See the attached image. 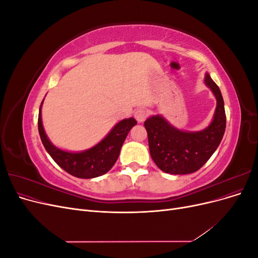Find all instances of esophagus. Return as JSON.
Returning <instances> with one entry per match:
<instances>
[{
	"instance_id": "obj_1",
	"label": "esophagus",
	"mask_w": 258,
	"mask_h": 258,
	"mask_svg": "<svg viewBox=\"0 0 258 258\" xmlns=\"http://www.w3.org/2000/svg\"><path fill=\"white\" fill-rule=\"evenodd\" d=\"M147 116H148V112L145 110V108H138V110L135 113L136 119L139 122H143L146 119Z\"/></svg>"
}]
</instances>
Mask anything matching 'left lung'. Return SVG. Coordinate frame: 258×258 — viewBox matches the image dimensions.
I'll return each instance as SVG.
<instances>
[{
    "mask_svg": "<svg viewBox=\"0 0 258 258\" xmlns=\"http://www.w3.org/2000/svg\"><path fill=\"white\" fill-rule=\"evenodd\" d=\"M205 83L217 101L210 126L198 132H185L169 124L161 116H152L144 122L152 159L163 172L188 174L198 171L220 145L226 128L224 100L218 86L207 74Z\"/></svg>",
    "mask_w": 258,
    "mask_h": 258,
    "instance_id": "8db88e82",
    "label": "left lung"
}]
</instances>
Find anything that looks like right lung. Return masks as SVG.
Masks as SVG:
<instances>
[{"mask_svg":"<svg viewBox=\"0 0 258 258\" xmlns=\"http://www.w3.org/2000/svg\"><path fill=\"white\" fill-rule=\"evenodd\" d=\"M42 104L38 112V132L45 150L59 167L68 173L80 178H92L103 175L114 166L118 158L120 148L130 129L136 126L135 118L119 121L102 141L96 146L81 153H69L53 146L46 136L42 124Z\"/></svg>","mask_w":258,"mask_h":258,"instance_id":"1","label":"right lung"}]
</instances>
